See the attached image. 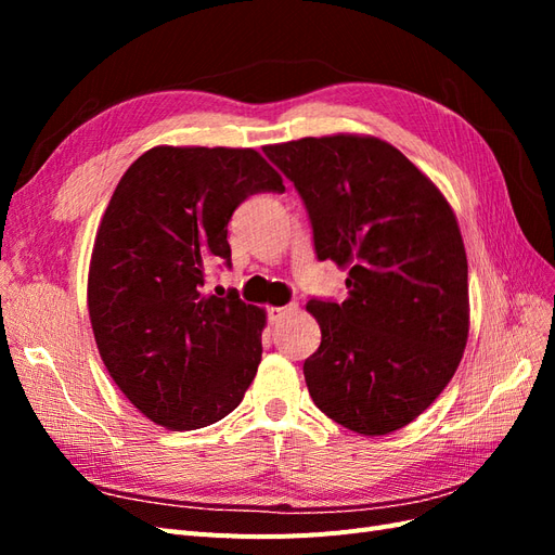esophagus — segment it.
<instances>
[{"label": "esophagus", "mask_w": 555, "mask_h": 555, "mask_svg": "<svg viewBox=\"0 0 555 555\" xmlns=\"http://www.w3.org/2000/svg\"><path fill=\"white\" fill-rule=\"evenodd\" d=\"M294 310H296L294 306H287V308H268V319H271L273 324H278V322H282L284 317L292 314Z\"/></svg>", "instance_id": "34e87169"}]
</instances>
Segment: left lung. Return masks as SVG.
I'll return each mask as SVG.
<instances>
[{
	"label": "left lung",
	"instance_id": "left-lung-1",
	"mask_svg": "<svg viewBox=\"0 0 555 555\" xmlns=\"http://www.w3.org/2000/svg\"><path fill=\"white\" fill-rule=\"evenodd\" d=\"M263 153L304 198L319 261L347 271L343 304H308L322 328L304 363L314 405L361 435L408 426L444 391L467 343L456 215L426 173L375 137H308Z\"/></svg>",
	"mask_w": 555,
	"mask_h": 555
}]
</instances>
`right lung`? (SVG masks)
<instances>
[{
	"instance_id": "right-lung-1",
	"label": "right lung",
	"mask_w": 555,
	"mask_h": 555,
	"mask_svg": "<svg viewBox=\"0 0 555 555\" xmlns=\"http://www.w3.org/2000/svg\"><path fill=\"white\" fill-rule=\"evenodd\" d=\"M284 192L251 147L157 145L117 182L88 273L94 343L127 400L169 430L241 405L261 361L266 310L206 294L231 261L227 224L249 194Z\"/></svg>"
}]
</instances>
